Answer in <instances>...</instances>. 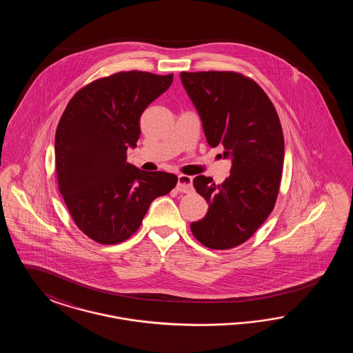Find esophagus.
Listing matches in <instances>:
<instances>
[{
    "label": "esophagus",
    "instance_id": "34e87169",
    "mask_svg": "<svg viewBox=\"0 0 353 353\" xmlns=\"http://www.w3.org/2000/svg\"><path fill=\"white\" fill-rule=\"evenodd\" d=\"M177 190L181 193H189L193 190V179L186 174H180L177 179Z\"/></svg>",
    "mask_w": 353,
    "mask_h": 353
}]
</instances>
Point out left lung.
Wrapping results in <instances>:
<instances>
[{
  "label": "left lung",
  "instance_id": "8db88e82",
  "mask_svg": "<svg viewBox=\"0 0 353 353\" xmlns=\"http://www.w3.org/2000/svg\"><path fill=\"white\" fill-rule=\"evenodd\" d=\"M210 147L232 157L230 176L216 184L197 176L193 186L209 203L192 222L199 242L214 250L242 245L269 217L278 199L285 137L276 110L261 85L235 71L181 72Z\"/></svg>",
  "mask_w": 353,
  "mask_h": 353
}]
</instances>
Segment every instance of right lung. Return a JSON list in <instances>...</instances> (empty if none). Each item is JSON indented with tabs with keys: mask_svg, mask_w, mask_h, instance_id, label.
Here are the masks:
<instances>
[{
	"mask_svg": "<svg viewBox=\"0 0 353 353\" xmlns=\"http://www.w3.org/2000/svg\"><path fill=\"white\" fill-rule=\"evenodd\" d=\"M172 81L173 74L120 71L82 87L61 117L58 188L75 225L98 243L128 239L151 202L177 184L176 174L144 172L127 161V150L141 134V114Z\"/></svg>",
	"mask_w": 353,
	"mask_h": 353,
	"instance_id": "add662e5",
	"label": "right lung"
}]
</instances>
